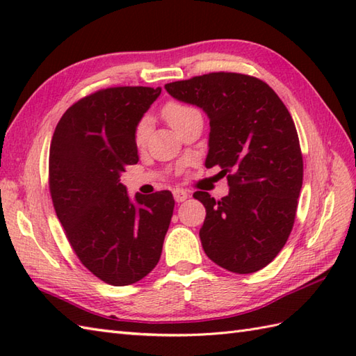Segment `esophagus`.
Wrapping results in <instances>:
<instances>
[{
    "label": "esophagus",
    "mask_w": 356,
    "mask_h": 356,
    "mask_svg": "<svg viewBox=\"0 0 356 356\" xmlns=\"http://www.w3.org/2000/svg\"><path fill=\"white\" fill-rule=\"evenodd\" d=\"M172 195H174V200H176L177 203L185 202L188 199V193L184 191V190H180V188H176V190L172 191Z\"/></svg>",
    "instance_id": "1"
}]
</instances>
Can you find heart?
<instances>
[{
    "label": "heart",
    "instance_id": "obj_1",
    "mask_svg": "<svg viewBox=\"0 0 356 356\" xmlns=\"http://www.w3.org/2000/svg\"><path fill=\"white\" fill-rule=\"evenodd\" d=\"M162 115H163L166 122H168V125L172 128V130H176V128L179 125H182L185 120H188L195 115H200V113H199L197 108H194L193 105L177 102V101H170L168 104H165V107L162 110ZM148 128H149V122H148L147 118L140 119L139 124L136 125L134 143L138 147H142L143 143H145L147 136H148Z\"/></svg>",
    "mask_w": 356,
    "mask_h": 356
}]
</instances>
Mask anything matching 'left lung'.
I'll use <instances>...</instances> for the list:
<instances>
[{"instance_id":"left-lung-1","label":"left lung","mask_w":356,"mask_h":356,"mask_svg":"<svg viewBox=\"0 0 356 356\" xmlns=\"http://www.w3.org/2000/svg\"><path fill=\"white\" fill-rule=\"evenodd\" d=\"M209 118L205 165H218L229 194L195 191L207 208L203 251L218 266L252 274L275 259L291 236L303 185V154L291 113L266 82L217 72L165 86Z\"/></svg>"}]
</instances>
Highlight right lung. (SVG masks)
<instances>
[{
    "mask_svg": "<svg viewBox=\"0 0 356 356\" xmlns=\"http://www.w3.org/2000/svg\"><path fill=\"white\" fill-rule=\"evenodd\" d=\"M162 88L110 87L82 97L53 133L49 188L56 216L81 263L102 282H139L161 259L172 217L170 191L128 197L120 184L138 163L134 130Z\"/></svg>",
    "mask_w": 356,
    "mask_h": 356,
    "instance_id": "add662e5",
    "label": "right lung"
}]
</instances>
